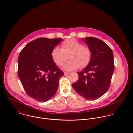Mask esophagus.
<instances>
[{
  "mask_svg": "<svg viewBox=\"0 0 133 133\" xmlns=\"http://www.w3.org/2000/svg\"><path fill=\"white\" fill-rule=\"evenodd\" d=\"M70 74V72H64V75H68V74Z\"/></svg>",
  "mask_w": 133,
  "mask_h": 133,
  "instance_id": "obj_1",
  "label": "esophagus"
}]
</instances>
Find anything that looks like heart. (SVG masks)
I'll return each instance as SVG.
<instances>
[{
	"instance_id": "1",
	"label": "heart",
	"mask_w": 133,
	"mask_h": 133,
	"mask_svg": "<svg viewBox=\"0 0 133 133\" xmlns=\"http://www.w3.org/2000/svg\"><path fill=\"white\" fill-rule=\"evenodd\" d=\"M61 49L56 46L51 51V57L53 61L59 66H62L68 55L69 60L63 67L66 71L74 70L80 67H87L92 59V50L87 45L74 38L68 39L61 45Z\"/></svg>"
}]
</instances>
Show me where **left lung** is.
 I'll return each mask as SVG.
<instances>
[{
  "instance_id": "1",
  "label": "left lung",
  "mask_w": 133,
  "mask_h": 133,
  "mask_svg": "<svg viewBox=\"0 0 133 133\" xmlns=\"http://www.w3.org/2000/svg\"><path fill=\"white\" fill-rule=\"evenodd\" d=\"M92 50L88 65L78 72V79L72 84L76 92L89 101L96 99L108 90L114 70L113 53L102 40L94 37L82 38Z\"/></svg>"
}]
</instances>
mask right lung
I'll return each mask as SVG.
<instances>
[{"instance_id": "right-lung-1", "label": "right lung", "mask_w": 133, "mask_h": 133, "mask_svg": "<svg viewBox=\"0 0 133 133\" xmlns=\"http://www.w3.org/2000/svg\"><path fill=\"white\" fill-rule=\"evenodd\" d=\"M61 38H40L29 43L21 51L18 61V75L26 94L45 102L56 93L59 81L64 75L54 62L51 51Z\"/></svg>"}]
</instances>
